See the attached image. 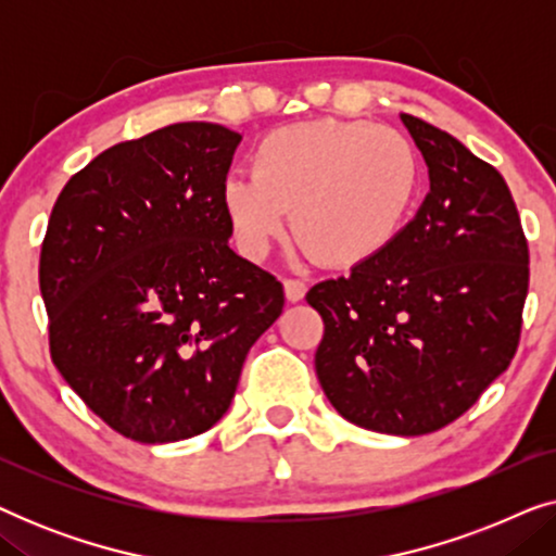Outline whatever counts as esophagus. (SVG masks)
Instances as JSON below:
<instances>
[{
	"instance_id": "34e87169",
	"label": "esophagus",
	"mask_w": 556,
	"mask_h": 556,
	"mask_svg": "<svg viewBox=\"0 0 556 556\" xmlns=\"http://www.w3.org/2000/svg\"><path fill=\"white\" fill-rule=\"evenodd\" d=\"M283 291H286V299L291 303H299L303 295H306V283H303L301 278H286L283 280Z\"/></svg>"
}]
</instances>
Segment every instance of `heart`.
<instances>
[{
    "instance_id": "b5f03b06",
    "label": "heart",
    "mask_w": 556,
    "mask_h": 556,
    "mask_svg": "<svg viewBox=\"0 0 556 556\" xmlns=\"http://www.w3.org/2000/svg\"><path fill=\"white\" fill-rule=\"evenodd\" d=\"M420 187L422 164L405 134L318 118L265 134L253 172L225 177L223 207L248 257L268 253L293 210L301 253L352 268L392 245Z\"/></svg>"
}]
</instances>
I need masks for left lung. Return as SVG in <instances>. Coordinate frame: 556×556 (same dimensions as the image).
<instances>
[{"instance_id": "obj_1", "label": "left lung", "mask_w": 556, "mask_h": 556, "mask_svg": "<svg viewBox=\"0 0 556 556\" xmlns=\"http://www.w3.org/2000/svg\"><path fill=\"white\" fill-rule=\"evenodd\" d=\"M430 192L392 245L311 288L316 375L341 417L387 435L458 420L511 364L529 248L501 174L451 134L400 113Z\"/></svg>"}]
</instances>
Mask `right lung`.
Instances as JSON below:
<instances>
[{"label":"right lung","instance_id":"add662e5","mask_svg":"<svg viewBox=\"0 0 556 556\" xmlns=\"http://www.w3.org/2000/svg\"><path fill=\"white\" fill-rule=\"evenodd\" d=\"M242 136L174 124L98 154L60 192L40 255L52 362L105 425L177 443L227 413L283 286L230 248Z\"/></svg>","mask_w":556,"mask_h":556}]
</instances>
